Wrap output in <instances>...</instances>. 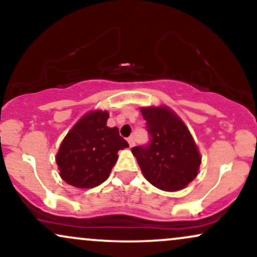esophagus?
<instances>
[{
	"label": "esophagus",
	"mask_w": 257,
	"mask_h": 257,
	"mask_svg": "<svg viewBox=\"0 0 257 257\" xmlns=\"http://www.w3.org/2000/svg\"><path fill=\"white\" fill-rule=\"evenodd\" d=\"M128 144H129V146H131V147H134V145H135V141H134V138H133V137H131V138H128Z\"/></svg>",
	"instance_id": "esophagus-1"
}]
</instances>
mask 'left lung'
Segmentation results:
<instances>
[{
	"label": "left lung",
	"mask_w": 257,
	"mask_h": 257,
	"mask_svg": "<svg viewBox=\"0 0 257 257\" xmlns=\"http://www.w3.org/2000/svg\"><path fill=\"white\" fill-rule=\"evenodd\" d=\"M140 111L151 135L149 146L132 149L141 172L159 190H182L199 172L202 157L196 141L184 120L168 106H143Z\"/></svg>",
	"instance_id": "obj_1"
}]
</instances>
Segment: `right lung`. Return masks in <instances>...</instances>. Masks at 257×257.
<instances>
[{
  "label": "right lung",
  "mask_w": 257,
  "mask_h": 257,
  "mask_svg": "<svg viewBox=\"0 0 257 257\" xmlns=\"http://www.w3.org/2000/svg\"><path fill=\"white\" fill-rule=\"evenodd\" d=\"M108 111L90 110L61 141L55 162L59 175L77 188H93L110 176L119 150L129 147L117 126H107Z\"/></svg>",
  "instance_id": "right-lung-1"
}]
</instances>
